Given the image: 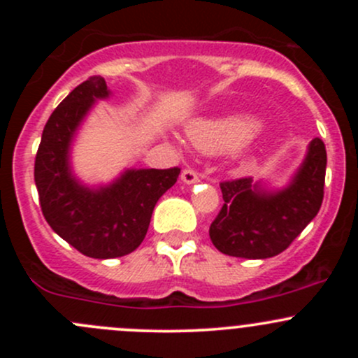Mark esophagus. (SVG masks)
Instances as JSON below:
<instances>
[{
  "mask_svg": "<svg viewBox=\"0 0 358 358\" xmlns=\"http://www.w3.org/2000/svg\"><path fill=\"white\" fill-rule=\"evenodd\" d=\"M182 180L185 183H196L197 180H199V175H197L196 169L187 168V169H183V171H182Z\"/></svg>",
  "mask_w": 358,
  "mask_h": 358,
  "instance_id": "34e87169",
  "label": "esophagus"
}]
</instances>
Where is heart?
<instances>
[{
	"instance_id": "1",
	"label": "heart",
	"mask_w": 358,
	"mask_h": 358,
	"mask_svg": "<svg viewBox=\"0 0 358 358\" xmlns=\"http://www.w3.org/2000/svg\"><path fill=\"white\" fill-rule=\"evenodd\" d=\"M256 131L258 126H252L248 115L234 114L196 122L190 126L189 136L197 149L216 152L239 147L243 142L248 143Z\"/></svg>"
}]
</instances>
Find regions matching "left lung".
<instances>
[{
  "mask_svg": "<svg viewBox=\"0 0 358 358\" xmlns=\"http://www.w3.org/2000/svg\"><path fill=\"white\" fill-rule=\"evenodd\" d=\"M327 152L320 138L287 189L265 192L251 176L220 183L223 206L209 227L211 243L236 258L263 259L280 255L319 213L324 199Z\"/></svg>",
  "mask_w": 358,
  "mask_h": 358,
  "instance_id": "left-lung-1",
  "label": "left lung"
}]
</instances>
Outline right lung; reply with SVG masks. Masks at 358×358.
<instances>
[{
    "instance_id": "1",
    "label": "right lung",
    "mask_w": 358,
    "mask_h": 358,
    "mask_svg": "<svg viewBox=\"0 0 358 358\" xmlns=\"http://www.w3.org/2000/svg\"><path fill=\"white\" fill-rule=\"evenodd\" d=\"M109 96L106 79L88 78L50 115L34 161L39 206L48 225L90 258H119L142 244L154 206L171 189L180 168L129 169L109 187L90 190L69 169V145L96 99Z\"/></svg>"
}]
</instances>
